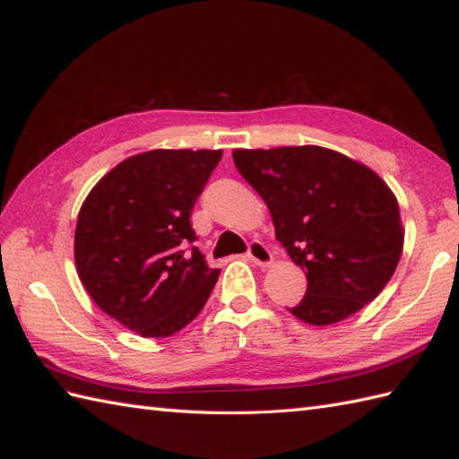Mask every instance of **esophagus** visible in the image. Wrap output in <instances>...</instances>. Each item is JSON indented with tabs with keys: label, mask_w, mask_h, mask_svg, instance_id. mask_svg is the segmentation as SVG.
Wrapping results in <instances>:
<instances>
[{
	"label": "esophagus",
	"mask_w": 459,
	"mask_h": 459,
	"mask_svg": "<svg viewBox=\"0 0 459 459\" xmlns=\"http://www.w3.org/2000/svg\"><path fill=\"white\" fill-rule=\"evenodd\" d=\"M249 259L259 264V267H269V264L273 263V253L269 251V247L264 246V243L261 241H251L249 243V251H247Z\"/></svg>",
	"instance_id": "1"
}]
</instances>
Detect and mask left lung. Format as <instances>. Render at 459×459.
Instances as JSON below:
<instances>
[{
	"label": "left lung",
	"instance_id": "8db88e82",
	"mask_svg": "<svg viewBox=\"0 0 459 459\" xmlns=\"http://www.w3.org/2000/svg\"><path fill=\"white\" fill-rule=\"evenodd\" d=\"M233 162L308 279L304 299L289 308L294 318L338 324L386 287L404 228L396 196L375 170L318 145L236 149Z\"/></svg>",
	"mask_w": 459,
	"mask_h": 459
}]
</instances>
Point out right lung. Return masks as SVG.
Wrapping results in <instances>:
<instances>
[{
	"label": "right lung",
	"mask_w": 459,
	"mask_h": 459,
	"mask_svg": "<svg viewBox=\"0 0 459 459\" xmlns=\"http://www.w3.org/2000/svg\"><path fill=\"white\" fill-rule=\"evenodd\" d=\"M223 151L152 149L121 160L78 213L74 263L101 312L143 338H169L196 318L220 269L190 226Z\"/></svg>",
	"instance_id": "add662e5"
}]
</instances>
